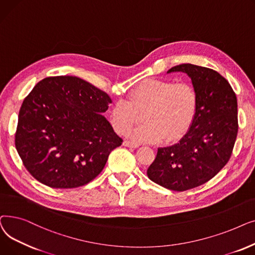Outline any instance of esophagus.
<instances>
[{
  "mask_svg": "<svg viewBox=\"0 0 255 255\" xmlns=\"http://www.w3.org/2000/svg\"><path fill=\"white\" fill-rule=\"evenodd\" d=\"M124 146L131 147V148H137V147H139V144L138 143H134V142H129L128 140H125L124 141Z\"/></svg>",
  "mask_w": 255,
  "mask_h": 255,
  "instance_id": "esophagus-1",
  "label": "esophagus"
}]
</instances>
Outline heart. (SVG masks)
Instances as JSON below:
<instances>
[{
	"mask_svg": "<svg viewBox=\"0 0 255 255\" xmlns=\"http://www.w3.org/2000/svg\"><path fill=\"white\" fill-rule=\"evenodd\" d=\"M198 106L196 89L188 82L174 83L149 79L132 90L127 101H118L111 110V124L124 135L139 120L143 125L129 131L136 141L172 142L184 136L191 127Z\"/></svg>",
	"mask_w": 255,
	"mask_h": 255,
	"instance_id": "1",
	"label": "heart"
}]
</instances>
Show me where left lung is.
I'll return each instance as SVG.
<instances>
[{
	"label": "left lung",
	"mask_w": 255,
	"mask_h": 255,
	"mask_svg": "<svg viewBox=\"0 0 255 255\" xmlns=\"http://www.w3.org/2000/svg\"><path fill=\"white\" fill-rule=\"evenodd\" d=\"M178 71L188 75L197 91V111L183 138L157 148L147 175L166 189L186 191L207 183L228 162L238 134V103L219 72L187 63L167 74Z\"/></svg>",
	"instance_id": "obj_1"
}]
</instances>
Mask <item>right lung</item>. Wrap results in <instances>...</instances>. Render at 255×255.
<instances>
[{
  "label": "right lung",
  "instance_id": "right-lung-1",
  "mask_svg": "<svg viewBox=\"0 0 255 255\" xmlns=\"http://www.w3.org/2000/svg\"><path fill=\"white\" fill-rule=\"evenodd\" d=\"M111 103L106 92L77 77L36 84L22 102L15 134L32 176L56 189L78 188L98 176L123 143L104 116Z\"/></svg>",
  "mask_w": 255,
  "mask_h": 255
}]
</instances>
